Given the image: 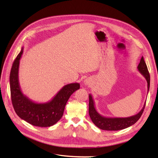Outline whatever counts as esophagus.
<instances>
[{"instance_id": "34e87169", "label": "esophagus", "mask_w": 158, "mask_h": 158, "mask_svg": "<svg viewBox=\"0 0 158 158\" xmlns=\"http://www.w3.org/2000/svg\"><path fill=\"white\" fill-rule=\"evenodd\" d=\"M84 83H85V85H89V84H90V83L88 81V80H85Z\"/></svg>"}]
</instances>
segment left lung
Returning <instances> with one entry per match:
<instances>
[{"mask_svg":"<svg viewBox=\"0 0 158 158\" xmlns=\"http://www.w3.org/2000/svg\"><path fill=\"white\" fill-rule=\"evenodd\" d=\"M137 68H138L139 71L147 80V90L149 92L150 86V75L143 57L140 59V63ZM145 103L144 104V106L140 111L135 115L128 117H106L102 116L97 111L92 96L91 94H89V115L92 122L100 129L111 131L123 130L132 126L140 119L143 113L144 109H145Z\"/></svg>","mask_w":158,"mask_h":158,"instance_id":"left-lung-1","label":"left lung"}]
</instances>
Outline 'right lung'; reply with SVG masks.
<instances>
[{
  "mask_svg": "<svg viewBox=\"0 0 158 158\" xmlns=\"http://www.w3.org/2000/svg\"><path fill=\"white\" fill-rule=\"evenodd\" d=\"M23 52L22 48L13 63L10 73V89L13 106L20 118L33 126L49 127L54 125L63 115L66 104L70 96L79 89L78 83L64 85L49 102L36 103L22 93L19 86L18 72L19 60Z\"/></svg>",
  "mask_w": 158,
  "mask_h": 158,
  "instance_id": "right-lung-1",
  "label": "right lung"
}]
</instances>
